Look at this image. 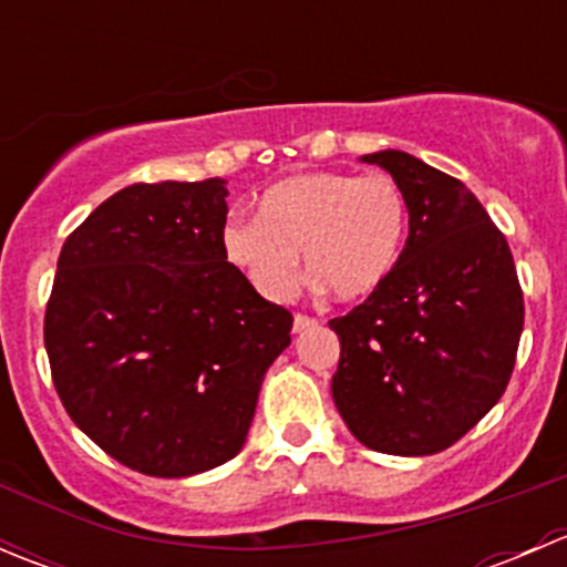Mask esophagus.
<instances>
[{
	"mask_svg": "<svg viewBox=\"0 0 567 567\" xmlns=\"http://www.w3.org/2000/svg\"><path fill=\"white\" fill-rule=\"evenodd\" d=\"M312 326H318V320L316 318H310V316H296L293 318V331H305V329H312Z\"/></svg>",
	"mask_w": 567,
	"mask_h": 567,
	"instance_id": "esophagus-1",
	"label": "esophagus"
}]
</instances>
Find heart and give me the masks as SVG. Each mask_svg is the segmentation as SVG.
Segmentation results:
<instances>
[{
	"mask_svg": "<svg viewBox=\"0 0 567 567\" xmlns=\"http://www.w3.org/2000/svg\"><path fill=\"white\" fill-rule=\"evenodd\" d=\"M405 233L409 203L394 177L323 169L268 188L260 216H230L221 249L271 301L290 299L299 288V251L331 296L357 301L390 279Z\"/></svg>",
	"mask_w": 567,
	"mask_h": 567,
	"instance_id": "obj_1",
	"label": "heart"
}]
</instances>
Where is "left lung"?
<instances>
[{
	"instance_id": "left-lung-1",
	"label": "left lung",
	"mask_w": 567,
	"mask_h": 567,
	"mask_svg": "<svg viewBox=\"0 0 567 567\" xmlns=\"http://www.w3.org/2000/svg\"><path fill=\"white\" fill-rule=\"evenodd\" d=\"M403 188L409 238L384 285L331 318V398L375 453L433 455L496 405L524 329V293L499 227L458 177L403 151L362 156Z\"/></svg>"
}]
</instances>
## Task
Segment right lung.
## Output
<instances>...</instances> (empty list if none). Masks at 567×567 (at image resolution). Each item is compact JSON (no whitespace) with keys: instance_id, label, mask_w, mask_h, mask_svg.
<instances>
[{"instance_id":"add662e5","label":"right lung","mask_w":567,"mask_h":567,"mask_svg":"<svg viewBox=\"0 0 567 567\" xmlns=\"http://www.w3.org/2000/svg\"><path fill=\"white\" fill-rule=\"evenodd\" d=\"M227 188L134 183L68 236L43 320L71 420L114 461L192 477L241 453L293 316L227 260Z\"/></svg>"}]
</instances>
